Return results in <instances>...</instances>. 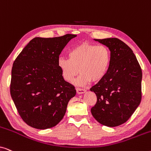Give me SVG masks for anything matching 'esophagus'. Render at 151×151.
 <instances>
[{
	"mask_svg": "<svg viewBox=\"0 0 151 151\" xmlns=\"http://www.w3.org/2000/svg\"><path fill=\"white\" fill-rule=\"evenodd\" d=\"M76 91H77L78 94H82V93H84L86 92V90L83 89V88L82 89V88H76Z\"/></svg>",
	"mask_w": 151,
	"mask_h": 151,
	"instance_id": "obj_1",
	"label": "esophagus"
}]
</instances>
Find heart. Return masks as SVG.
Wrapping results in <instances>:
<instances>
[{"label": "heart", "instance_id": "1", "mask_svg": "<svg viewBox=\"0 0 151 151\" xmlns=\"http://www.w3.org/2000/svg\"><path fill=\"white\" fill-rule=\"evenodd\" d=\"M68 58L60 57L57 62L62 76L69 83L80 72L76 82L79 86H85L91 82L102 80L108 73L111 65V54L108 47L82 42L72 48Z\"/></svg>", "mask_w": 151, "mask_h": 151}]
</instances>
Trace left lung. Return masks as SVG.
I'll list each match as a JSON object with an SVG mask.
<instances>
[{
  "label": "left lung",
  "mask_w": 151,
  "mask_h": 151,
  "mask_svg": "<svg viewBox=\"0 0 151 151\" xmlns=\"http://www.w3.org/2000/svg\"><path fill=\"white\" fill-rule=\"evenodd\" d=\"M94 40L108 47L111 61L105 77L91 88L97 96L91 112L101 124L117 127L126 122L140 104L142 69L132 49L118 38Z\"/></svg>",
  "instance_id": "8db88e82"
}]
</instances>
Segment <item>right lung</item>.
Segmentation results:
<instances>
[{
    "label": "right lung",
    "mask_w": 151,
    "mask_h": 151,
    "mask_svg": "<svg viewBox=\"0 0 151 151\" xmlns=\"http://www.w3.org/2000/svg\"><path fill=\"white\" fill-rule=\"evenodd\" d=\"M77 36L32 39L14 61L10 93L18 112L29 126L47 129L65 115L75 87L62 76L57 62L61 51Z\"/></svg>",
    "instance_id": "add662e5"
}]
</instances>
